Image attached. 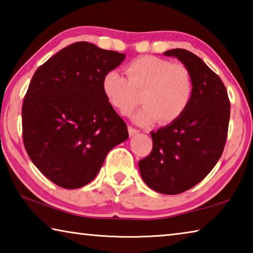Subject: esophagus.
<instances>
[{
	"instance_id": "1",
	"label": "esophagus",
	"mask_w": 253,
	"mask_h": 253,
	"mask_svg": "<svg viewBox=\"0 0 253 253\" xmlns=\"http://www.w3.org/2000/svg\"><path fill=\"white\" fill-rule=\"evenodd\" d=\"M128 132H129L130 136H134V135H136V134H138L139 130L136 129V128H134V127L129 126V127H128Z\"/></svg>"
}]
</instances>
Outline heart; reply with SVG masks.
I'll return each instance as SVG.
<instances>
[{
  "label": "heart",
  "mask_w": 253,
  "mask_h": 253,
  "mask_svg": "<svg viewBox=\"0 0 253 253\" xmlns=\"http://www.w3.org/2000/svg\"><path fill=\"white\" fill-rule=\"evenodd\" d=\"M126 76L117 70L107 72L102 90L109 104L122 115H128L138 104L144 105L132 119L139 125L158 121L162 125L173 123L184 114L193 96V78L182 63L143 55L125 67Z\"/></svg>",
  "instance_id": "b5f03b06"
}]
</instances>
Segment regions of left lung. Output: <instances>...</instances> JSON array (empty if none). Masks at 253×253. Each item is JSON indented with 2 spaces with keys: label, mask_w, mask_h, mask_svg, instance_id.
<instances>
[{
  "label": "left lung",
  "mask_w": 253,
  "mask_h": 253,
  "mask_svg": "<svg viewBox=\"0 0 253 253\" xmlns=\"http://www.w3.org/2000/svg\"><path fill=\"white\" fill-rule=\"evenodd\" d=\"M188 68L193 96L184 114L151 131L153 149L138 163L148 187L174 195L190 190L211 172L223 153L230 119L225 85L198 55L184 49L165 51Z\"/></svg>",
  "instance_id": "1"
}]
</instances>
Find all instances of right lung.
<instances>
[{
	"label": "right lung",
	"mask_w": 253,
	"mask_h": 253,
	"mask_svg": "<svg viewBox=\"0 0 253 253\" xmlns=\"http://www.w3.org/2000/svg\"><path fill=\"white\" fill-rule=\"evenodd\" d=\"M125 57L81 41L34 72L22 106L23 143L33 164L58 186L87 185L110 149L128 138L102 90L105 75Z\"/></svg>",
	"instance_id": "obj_1"
}]
</instances>
